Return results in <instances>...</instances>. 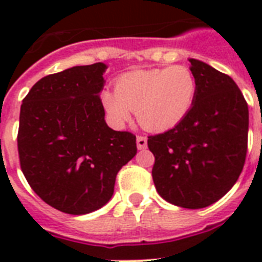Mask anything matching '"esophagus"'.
Returning a JSON list of instances; mask_svg holds the SVG:
<instances>
[{"instance_id": "esophagus-1", "label": "esophagus", "mask_w": 262, "mask_h": 262, "mask_svg": "<svg viewBox=\"0 0 262 262\" xmlns=\"http://www.w3.org/2000/svg\"><path fill=\"white\" fill-rule=\"evenodd\" d=\"M137 148L139 149H145L147 148V137H144V136H137Z\"/></svg>"}]
</instances>
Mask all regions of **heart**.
Wrapping results in <instances>:
<instances>
[{
	"mask_svg": "<svg viewBox=\"0 0 262 262\" xmlns=\"http://www.w3.org/2000/svg\"><path fill=\"white\" fill-rule=\"evenodd\" d=\"M197 94L194 75L186 67L137 69L119 76L114 91H103L102 104L117 126L130 121L152 132L177 126L190 111Z\"/></svg>",
	"mask_w": 262,
	"mask_h": 262,
	"instance_id": "obj_1",
	"label": "heart"
}]
</instances>
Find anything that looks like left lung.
I'll use <instances>...</instances> for the list:
<instances>
[{
    "label": "left lung",
    "mask_w": 262,
    "mask_h": 262,
    "mask_svg": "<svg viewBox=\"0 0 262 262\" xmlns=\"http://www.w3.org/2000/svg\"><path fill=\"white\" fill-rule=\"evenodd\" d=\"M197 81L193 106L170 130L148 137L158 193L177 207L216 203L238 181L248 151L249 108L230 76L190 58Z\"/></svg>",
    "instance_id": "obj_1"
}]
</instances>
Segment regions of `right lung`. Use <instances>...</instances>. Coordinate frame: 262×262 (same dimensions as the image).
Masks as SVG:
<instances>
[{"instance_id":"add662e5","label":"right lung","mask_w":262,"mask_h":262,"mask_svg":"<svg viewBox=\"0 0 262 262\" xmlns=\"http://www.w3.org/2000/svg\"><path fill=\"white\" fill-rule=\"evenodd\" d=\"M96 62L43 77L23 99L17 148L32 190L65 213L85 215L110 201L115 177L137 154L136 136L107 126Z\"/></svg>"}]
</instances>
